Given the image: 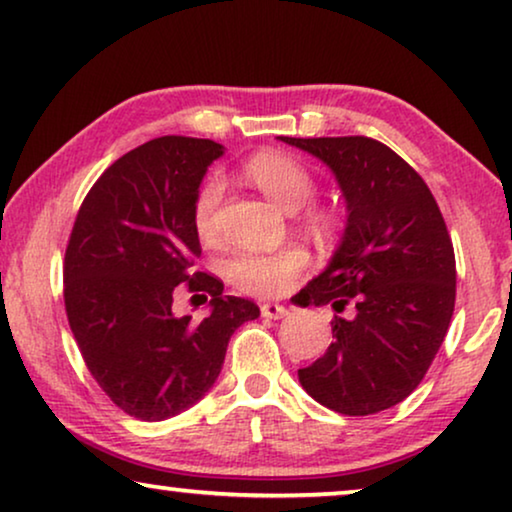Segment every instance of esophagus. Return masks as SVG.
Instances as JSON below:
<instances>
[{"label": "esophagus", "mask_w": 512, "mask_h": 512, "mask_svg": "<svg viewBox=\"0 0 512 512\" xmlns=\"http://www.w3.org/2000/svg\"><path fill=\"white\" fill-rule=\"evenodd\" d=\"M261 314L265 319H282V317H286V314H289V310H286V307L279 305V303H263Z\"/></svg>", "instance_id": "obj_1"}]
</instances>
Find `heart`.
Segmentation results:
<instances>
[{
    "label": "heart",
    "mask_w": 512,
    "mask_h": 512,
    "mask_svg": "<svg viewBox=\"0 0 512 512\" xmlns=\"http://www.w3.org/2000/svg\"><path fill=\"white\" fill-rule=\"evenodd\" d=\"M242 174L251 184L275 200L279 207H303V223L317 237H333L340 230V216L324 202H312L317 193V177L310 165L286 151H261L242 165ZM223 200V181L216 174L202 181L193 198V228L202 242L219 240V209ZM310 265V254L298 244L261 254V251H242L226 263V275L237 289L258 298L282 296L296 284Z\"/></svg>",
    "instance_id": "b5f03b06"
}]
</instances>
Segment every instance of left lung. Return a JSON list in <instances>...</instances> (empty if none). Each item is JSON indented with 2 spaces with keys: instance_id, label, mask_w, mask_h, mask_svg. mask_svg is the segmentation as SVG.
Instances as JSON below:
<instances>
[{
  "instance_id": "left-lung-1",
  "label": "left lung",
  "mask_w": 512,
  "mask_h": 512,
  "mask_svg": "<svg viewBox=\"0 0 512 512\" xmlns=\"http://www.w3.org/2000/svg\"><path fill=\"white\" fill-rule=\"evenodd\" d=\"M279 139L324 160L349 209L331 265L296 296L338 312L331 347L298 380L328 410L375 415L419 387L443 345L457 298L452 237L426 181L387 144Z\"/></svg>"
}]
</instances>
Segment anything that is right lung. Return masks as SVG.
<instances>
[{
    "label": "right lung",
    "mask_w": 512,
    "mask_h": 512,
    "mask_svg": "<svg viewBox=\"0 0 512 512\" xmlns=\"http://www.w3.org/2000/svg\"><path fill=\"white\" fill-rule=\"evenodd\" d=\"M212 139H151L109 165L83 198L69 233L65 310L83 361L125 415L160 422L200 401L221 373L230 335L261 310L223 296L202 272L193 198ZM179 290L212 297L198 322L171 312Z\"/></svg>",
    "instance_id": "right-lung-1"
}]
</instances>
